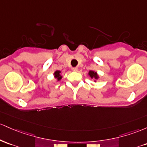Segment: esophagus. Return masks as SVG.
Returning a JSON list of instances; mask_svg holds the SVG:
<instances>
[{
	"instance_id": "34e87169",
	"label": "esophagus",
	"mask_w": 147,
	"mask_h": 147,
	"mask_svg": "<svg viewBox=\"0 0 147 147\" xmlns=\"http://www.w3.org/2000/svg\"><path fill=\"white\" fill-rule=\"evenodd\" d=\"M72 69H73V71H78V67H74Z\"/></svg>"
}]
</instances>
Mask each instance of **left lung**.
<instances>
[{
  "label": "left lung",
  "mask_w": 147,
  "mask_h": 147,
  "mask_svg": "<svg viewBox=\"0 0 147 147\" xmlns=\"http://www.w3.org/2000/svg\"><path fill=\"white\" fill-rule=\"evenodd\" d=\"M89 75H90V76L92 78H93L95 79L98 78V76H97L96 72L92 71H90V72H89Z\"/></svg>",
  "instance_id": "obj_1"
}]
</instances>
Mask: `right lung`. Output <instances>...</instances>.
<instances>
[{
  "label": "right lung",
  "mask_w": 147,
  "mask_h": 147,
  "mask_svg": "<svg viewBox=\"0 0 147 147\" xmlns=\"http://www.w3.org/2000/svg\"><path fill=\"white\" fill-rule=\"evenodd\" d=\"M60 71H56L55 72V77L56 78H57V80H60L61 78H62V76H61L60 75Z\"/></svg>",
  "instance_id": "obj_1"
}]
</instances>
